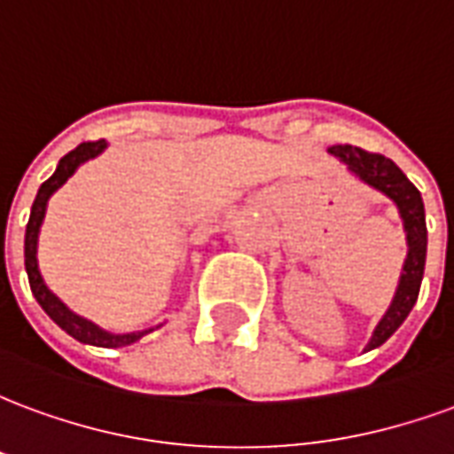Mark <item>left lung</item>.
Wrapping results in <instances>:
<instances>
[{
    "label": "left lung",
    "instance_id": "obj_1",
    "mask_svg": "<svg viewBox=\"0 0 454 454\" xmlns=\"http://www.w3.org/2000/svg\"><path fill=\"white\" fill-rule=\"evenodd\" d=\"M331 155L340 160L342 165H348L352 175L362 179L364 184L377 189L399 207V214L403 218V231H406V243H409V255L403 262V272H401L399 289L394 294V301L387 309V314L381 316L380 325L374 328L372 340L367 342L364 350H374L381 342H387L391 335L396 333L411 309L416 304L420 292V279H423V270H426V247H428V231H426V208H423V199L420 192L409 182V177L396 168V162L384 158L380 153H370L357 145H333L328 148Z\"/></svg>",
    "mask_w": 454,
    "mask_h": 454
}]
</instances>
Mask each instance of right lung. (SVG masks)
Instances as JSON below:
<instances>
[{
	"mask_svg": "<svg viewBox=\"0 0 454 454\" xmlns=\"http://www.w3.org/2000/svg\"><path fill=\"white\" fill-rule=\"evenodd\" d=\"M106 148V140H87V143H80L77 148L70 150L65 158H60L58 162V169L53 172V177H48L38 189L35 194L34 207H31V218H28V226H26V240H24V260H26V275H28V285H31V292H34L35 301L41 304L45 314L53 318L55 324L63 328L65 333H70L74 340L87 342V345H97V348H123V345H130V342L140 340L143 335L155 331V328H148V331H138V333H123L114 335L102 331L99 325H94L92 321H87L82 316L73 314L67 306L58 299V296L45 286L43 277L38 272V260H35V246H38V231H41V223H43L45 207H48V199L53 194L55 189L63 187L67 177H73V172L84 160L97 158L102 150Z\"/></svg>",
	"mask_w": 454,
	"mask_h": 454,
	"instance_id": "obj_1",
	"label": "right lung"
}]
</instances>
